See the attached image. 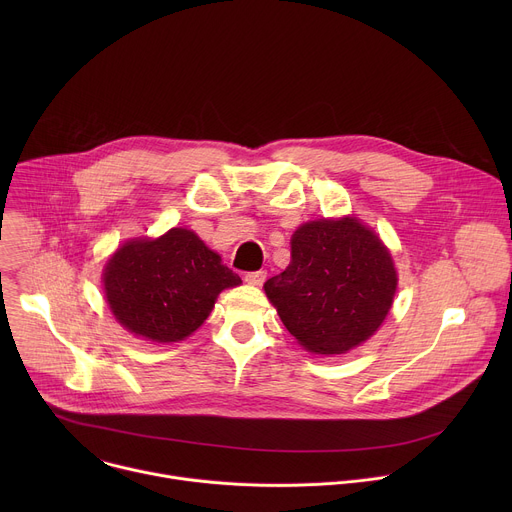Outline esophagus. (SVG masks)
<instances>
[{"label":"esophagus","instance_id":"1","mask_svg":"<svg viewBox=\"0 0 512 512\" xmlns=\"http://www.w3.org/2000/svg\"><path fill=\"white\" fill-rule=\"evenodd\" d=\"M265 277H267V271H249V273H245V281L249 285H261L265 281Z\"/></svg>","mask_w":512,"mask_h":512}]
</instances>
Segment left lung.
Listing matches in <instances>:
<instances>
[{
    "instance_id": "1",
    "label": "left lung",
    "mask_w": 512,
    "mask_h": 512,
    "mask_svg": "<svg viewBox=\"0 0 512 512\" xmlns=\"http://www.w3.org/2000/svg\"><path fill=\"white\" fill-rule=\"evenodd\" d=\"M291 336L314 354H344L387 318L397 271L383 241L354 216L320 218L291 237V261L265 281Z\"/></svg>"
}]
</instances>
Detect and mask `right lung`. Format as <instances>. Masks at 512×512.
<instances>
[{"instance_id":"right-lung-1","label":"right lung","mask_w":512,"mask_h":512,"mask_svg":"<svg viewBox=\"0 0 512 512\" xmlns=\"http://www.w3.org/2000/svg\"><path fill=\"white\" fill-rule=\"evenodd\" d=\"M241 277L196 233L170 229L160 239H131L105 265L107 304L131 334L178 342L204 324L214 302Z\"/></svg>"}]
</instances>
